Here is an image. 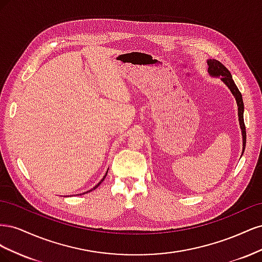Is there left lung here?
Returning a JSON list of instances; mask_svg holds the SVG:
<instances>
[{"label": "left lung", "mask_w": 262, "mask_h": 262, "mask_svg": "<svg viewBox=\"0 0 262 262\" xmlns=\"http://www.w3.org/2000/svg\"><path fill=\"white\" fill-rule=\"evenodd\" d=\"M207 63L209 67L208 68L209 75L212 77H220L221 81L228 87V90L231 91L233 96L236 99V104H237V107H238V121H239V126L242 130L243 153H244L245 146H246V128H245V123H244V101H243L242 94L238 91V89H237L235 82L233 81L231 72H229V71L223 64H222L220 61L214 60V59H209L207 61Z\"/></svg>", "instance_id": "8db88e82"}]
</instances>
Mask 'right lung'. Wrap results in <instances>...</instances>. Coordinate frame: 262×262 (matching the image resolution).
I'll list each match as a JSON object with an SVG mask.
<instances>
[{
    "label": "right lung",
    "mask_w": 262,
    "mask_h": 262,
    "mask_svg": "<svg viewBox=\"0 0 262 262\" xmlns=\"http://www.w3.org/2000/svg\"><path fill=\"white\" fill-rule=\"evenodd\" d=\"M107 172H108V170H107V171H106V173H105V176H104V177H102V178H101V180H100V181H99V182H98V184H97V185H96V186H95V187H94V188H93V189H91V190H89V191H93V190H95V189H96V188H97V187H98V186H99V185H100V184H101V182H102V181H104V180H105V178H106V176H107ZM89 191H86V192H84V193H87V192H89Z\"/></svg>",
    "instance_id": "add662e5"
}]
</instances>
